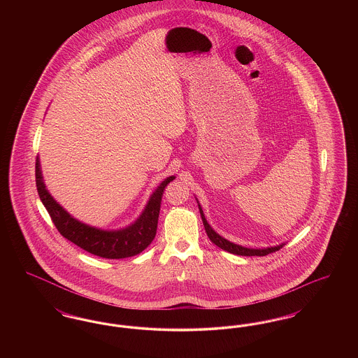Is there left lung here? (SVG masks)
<instances>
[{
    "label": "left lung",
    "mask_w": 358,
    "mask_h": 358,
    "mask_svg": "<svg viewBox=\"0 0 358 358\" xmlns=\"http://www.w3.org/2000/svg\"><path fill=\"white\" fill-rule=\"evenodd\" d=\"M197 205H199V209H200V215H201V219H203V224L205 227V232L208 235L209 240L216 244L217 247H220L224 251L229 252V254H234V255H241V256H266L275 251H279L286 243H282V244H278V245H273V247H266V248H247V247H243V245H238L235 244L229 240H227L225 238L220 236L210 225L209 222H206L205 219L204 210L201 208V205L199 203V200L196 199Z\"/></svg>",
    "instance_id": "8db88e82"
}]
</instances>
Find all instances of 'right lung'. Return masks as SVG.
Returning a JSON list of instances; mask_svg holds the SVG:
<instances>
[{"label":"right lung","instance_id":"obj_1","mask_svg":"<svg viewBox=\"0 0 358 358\" xmlns=\"http://www.w3.org/2000/svg\"><path fill=\"white\" fill-rule=\"evenodd\" d=\"M174 178L176 176H169L157 187L136 222L120 229H102L75 219L53 199L44 182L40 157L37 155L36 158V187L38 197L48 210L57 231L87 252L104 259L130 257L148 248L155 238L164 190Z\"/></svg>","mask_w":358,"mask_h":358}]
</instances>
